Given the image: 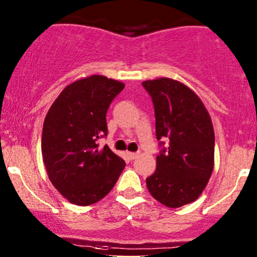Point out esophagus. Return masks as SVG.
<instances>
[{
  "mask_svg": "<svg viewBox=\"0 0 257 257\" xmlns=\"http://www.w3.org/2000/svg\"><path fill=\"white\" fill-rule=\"evenodd\" d=\"M126 155H128L129 159H131V160H134V159H136L137 157H138V153H132V152H128V153H126Z\"/></svg>",
  "mask_w": 257,
  "mask_h": 257,
  "instance_id": "34e87169",
  "label": "esophagus"
}]
</instances>
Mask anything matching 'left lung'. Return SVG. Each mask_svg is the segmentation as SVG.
<instances>
[{"label":"left lung","mask_w":257,"mask_h":257,"mask_svg":"<svg viewBox=\"0 0 257 257\" xmlns=\"http://www.w3.org/2000/svg\"><path fill=\"white\" fill-rule=\"evenodd\" d=\"M142 84L152 97L155 133L162 147L155 173L147 178L148 190L163 205L180 208L196 200L211 177L215 148L211 119L200 98L178 80L159 78Z\"/></svg>","instance_id":"8db88e82"}]
</instances>
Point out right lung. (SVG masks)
<instances>
[{"label": "right lung", "instance_id": "add662e5", "mask_svg": "<svg viewBox=\"0 0 257 257\" xmlns=\"http://www.w3.org/2000/svg\"><path fill=\"white\" fill-rule=\"evenodd\" d=\"M124 84L90 76L67 85L49 108L43 123L42 155L54 188L72 204L92 205L115 185L125 163L108 145L107 110Z\"/></svg>", "mask_w": 257, "mask_h": 257}]
</instances>
